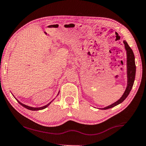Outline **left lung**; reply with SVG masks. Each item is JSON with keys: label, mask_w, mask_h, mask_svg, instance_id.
Returning a JSON list of instances; mask_svg holds the SVG:
<instances>
[{"label": "left lung", "mask_w": 146, "mask_h": 146, "mask_svg": "<svg viewBox=\"0 0 146 146\" xmlns=\"http://www.w3.org/2000/svg\"><path fill=\"white\" fill-rule=\"evenodd\" d=\"M123 43L125 45V50L127 53V85L125 91L124 92L123 96L121 97V98L118 99L116 102L114 103L109 106H106L105 108H99V109L106 110V109H108V108L114 107L115 106L121 103L125 99L127 98V97L129 96L132 88H133L134 82H135V75H136V65H135V55H134L133 50H132L131 47H129L128 43H127V41L125 40L123 41Z\"/></svg>", "instance_id": "1"}]
</instances>
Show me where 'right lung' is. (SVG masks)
I'll return each instance as SVG.
<instances>
[{
    "label": "right lung",
    "instance_id": "right-lung-1",
    "mask_svg": "<svg viewBox=\"0 0 146 146\" xmlns=\"http://www.w3.org/2000/svg\"><path fill=\"white\" fill-rule=\"evenodd\" d=\"M59 92H58V95L59 94ZM53 100H54V99H53ZM52 100V101H53ZM17 102L19 103L21 105H22L23 106H24L25 108H27V109H29V110H43V109H44V108H47V106H48V105H50V104L52 103V101H50V102L49 103H48L47 105H45V106H41V107H38V108H35V107H31V106H27V105H24V104H23L22 103H21L20 101H19L17 99Z\"/></svg>",
    "mask_w": 146,
    "mask_h": 146
}]
</instances>
